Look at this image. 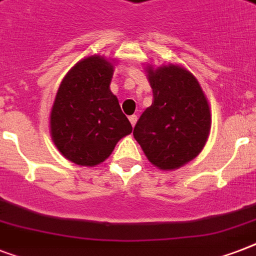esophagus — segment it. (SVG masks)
<instances>
[{
  "mask_svg": "<svg viewBox=\"0 0 256 256\" xmlns=\"http://www.w3.org/2000/svg\"><path fill=\"white\" fill-rule=\"evenodd\" d=\"M136 120H138V116H128V120H130V124H132V128H134V124H136Z\"/></svg>",
  "mask_w": 256,
  "mask_h": 256,
  "instance_id": "1",
  "label": "esophagus"
}]
</instances>
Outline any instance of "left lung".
Here are the masks:
<instances>
[{
    "instance_id": "left-lung-1",
    "label": "left lung",
    "mask_w": 256,
    "mask_h": 256,
    "mask_svg": "<svg viewBox=\"0 0 256 256\" xmlns=\"http://www.w3.org/2000/svg\"><path fill=\"white\" fill-rule=\"evenodd\" d=\"M152 104L142 112L134 138L152 164L174 170L198 156L210 132V108L190 72L168 65L148 69Z\"/></svg>"
}]
</instances>
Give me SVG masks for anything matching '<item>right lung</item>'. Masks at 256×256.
Returning a JSON list of instances; mask_svg holds the SVG:
<instances>
[{"mask_svg": "<svg viewBox=\"0 0 256 256\" xmlns=\"http://www.w3.org/2000/svg\"><path fill=\"white\" fill-rule=\"evenodd\" d=\"M112 66L92 56L64 78L50 114V130L62 156L80 166L104 162L116 142L132 132L110 92Z\"/></svg>", "mask_w": 256, "mask_h": 256, "instance_id": "add662e5", "label": "right lung"}]
</instances>
